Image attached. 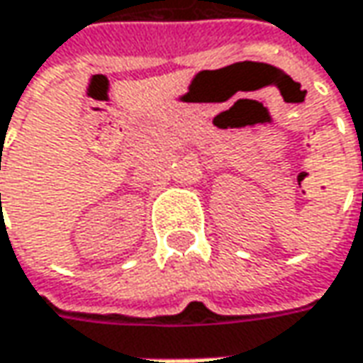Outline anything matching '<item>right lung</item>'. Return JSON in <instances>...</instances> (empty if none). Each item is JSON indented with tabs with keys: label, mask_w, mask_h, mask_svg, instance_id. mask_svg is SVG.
<instances>
[{
	"label": "right lung",
	"mask_w": 363,
	"mask_h": 363,
	"mask_svg": "<svg viewBox=\"0 0 363 363\" xmlns=\"http://www.w3.org/2000/svg\"><path fill=\"white\" fill-rule=\"evenodd\" d=\"M0 198H1V196H0Z\"/></svg>",
	"instance_id": "add662e5"
}]
</instances>
